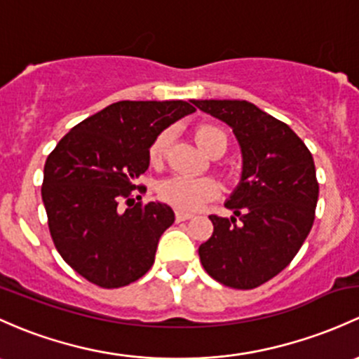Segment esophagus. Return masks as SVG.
I'll return each mask as SVG.
<instances>
[{"instance_id":"esophagus-1","label":"esophagus","mask_w":359,"mask_h":359,"mask_svg":"<svg viewBox=\"0 0 359 359\" xmlns=\"http://www.w3.org/2000/svg\"><path fill=\"white\" fill-rule=\"evenodd\" d=\"M175 218H177V222H186V220H189V218H192V215L186 213V211H175Z\"/></svg>"}]
</instances>
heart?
Wrapping results in <instances>:
<instances>
[{
    "mask_svg": "<svg viewBox=\"0 0 359 359\" xmlns=\"http://www.w3.org/2000/svg\"><path fill=\"white\" fill-rule=\"evenodd\" d=\"M194 137L199 148L206 151L208 154L213 153V149H217L218 146H222L224 149L227 146L225 132L218 129V127L210 126V123H203V126L196 127ZM170 141H172V130L170 129H165L154 137L148 153L151 165H161V161L167 156ZM158 194L173 208L180 211H196L203 208L211 199L218 198L220 186L211 177L173 175L165 179L158 186Z\"/></svg>",
    "mask_w": 359,
    "mask_h": 359,
    "instance_id": "heart-1",
    "label": "heart"
}]
</instances>
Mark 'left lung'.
Listing matches in <instances>:
<instances>
[{
    "mask_svg": "<svg viewBox=\"0 0 359 359\" xmlns=\"http://www.w3.org/2000/svg\"><path fill=\"white\" fill-rule=\"evenodd\" d=\"M232 129L243 173L225 206L211 215L213 233L199 246L203 269L220 284L255 289L280 273L303 246L318 201L315 161L287 123L241 100H196Z\"/></svg>",
    "mask_w": 359,
    "mask_h": 359,
    "instance_id": "left-lung-1",
    "label": "left lung"
}]
</instances>
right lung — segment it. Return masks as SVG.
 Returning a JSON list of instances; mask_svg holds the SVG:
<instances>
[{
  "mask_svg": "<svg viewBox=\"0 0 359 359\" xmlns=\"http://www.w3.org/2000/svg\"><path fill=\"white\" fill-rule=\"evenodd\" d=\"M194 111L180 100L118 101L77 123L48 156L41 194L53 243L89 282L123 287L154 263L175 215L165 203H134L130 192L149 167L154 137Z\"/></svg>",
  "mask_w": 359,
  "mask_h": 359,
  "instance_id": "1",
  "label": "right lung"
}]
</instances>
